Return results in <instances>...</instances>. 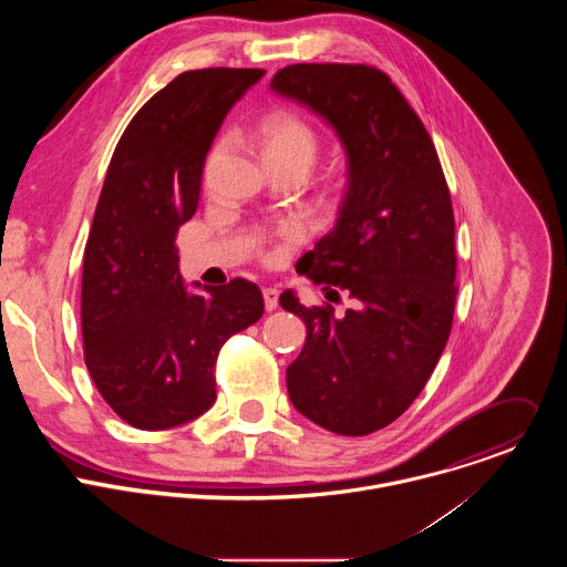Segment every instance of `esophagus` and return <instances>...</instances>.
Listing matches in <instances>:
<instances>
[{
	"label": "esophagus",
	"mask_w": 567,
	"mask_h": 567,
	"mask_svg": "<svg viewBox=\"0 0 567 567\" xmlns=\"http://www.w3.org/2000/svg\"><path fill=\"white\" fill-rule=\"evenodd\" d=\"M262 296H265V307L267 311H274L278 307V298H280V291L276 287H265L262 289Z\"/></svg>",
	"instance_id": "obj_1"
}]
</instances>
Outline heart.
Returning <instances> with one entry per match:
<instances>
[{"label":"heart","instance_id":"heart-1","mask_svg":"<svg viewBox=\"0 0 567 567\" xmlns=\"http://www.w3.org/2000/svg\"><path fill=\"white\" fill-rule=\"evenodd\" d=\"M256 134L260 138V145L265 150L269 164H274V161H291V164H300L302 168L309 171L320 150L316 130L298 114L285 112V110L269 112L267 116H262L258 121ZM285 233L293 235L296 228L287 226Z\"/></svg>","mask_w":567,"mask_h":567}]
</instances>
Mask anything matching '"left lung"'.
<instances>
[{
  "label": "left lung",
  "instance_id": "obj_1",
  "mask_svg": "<svg viewBox=\"0 0 567 567\" xmlns=\"http://www.w3.org/2000/svg\"><path fill=\"white\" fill-rule=\"evenodd\" d=\"M274 92L326 116L348 152V190L337 226L298 271L346 291L343 316L280 305L300 316L307 341L287 368L298 413L337 435L361 437L409 411L453 328L455 217L431 134L377 66L302 62L280 69ZM341 300V296H339Z\"/></svg>",
  "mask_w": 567,
  "mask_h": 567
}]
</instances>
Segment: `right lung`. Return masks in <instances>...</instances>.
<instances>
[{"mask_svg":"<svg viewBox=\"0 0 567 567\" xmlns=\"http://www.w3.org/2000/svg\"><path fill=\"white\" fill-rule=\"evenodd\" d=\"M262 75L179 73L134 114L112 154L85 245L80 326L101 396L134 429H173L208 411L221 346L262 318V291L245 278L188 293L175 245L197 210L224 116Z\"/></svg>","mask_w":567,"mask_h":567,"instance_id":"right-lung-1","label":"right lung"}]
</instances>
